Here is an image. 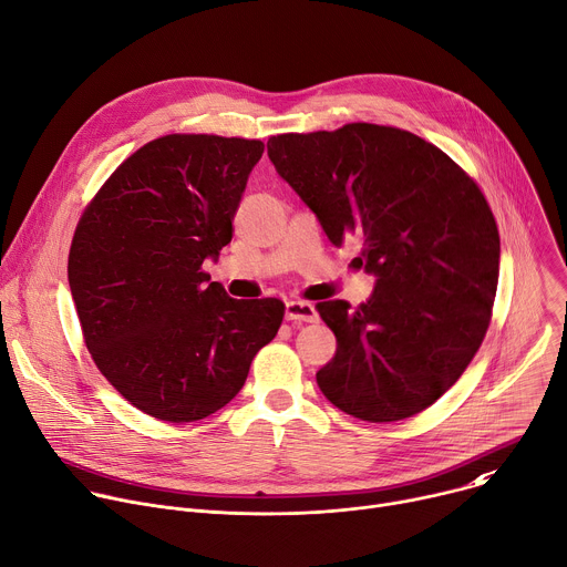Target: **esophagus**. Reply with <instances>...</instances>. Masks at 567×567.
<instances>
[{
    "label": "esophagus",
    "instance_id": "34e87169",
    "mask_svg": "<svg viewBox=\"0 0 567 567\" xmlns=\"http://www.w3.org/2000/svg\"><path fill=\"white\" fill-rule=\"evenodd\" d=\"M287 321L293 323H315L319 321V312L312 302L307 300H289L287 302Z\"/></svg>",
    "mask_w": 567,
    "mask_h": 567
}]
</instances>
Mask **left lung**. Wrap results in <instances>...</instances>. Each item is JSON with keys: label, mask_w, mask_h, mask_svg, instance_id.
Returning a JSON list of instances; mask_svg holds the SVG:
<instances>
[{"label": "left lung", "mask_w": 567, "mask_h": 567, "mask_svg": "<svg viewBox=\"0 0 567 567\" xmlns=\"http://www.w3.org/2000/svg\"><path fill=\"white\" fill-rule=\"evenodd\" d=\"M267 148L328 239L357 237L359 265L378 276L357 310L317 305L337 337L319 389L359 421L421 414L468 369L493 317L499 233L486 196L447 153L395 126L282 133Z\"/></svg>", "instance_id": "1"}]
</instances>
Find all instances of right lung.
<instances>
[{"mask_svg":"<svg viewBox=\"0 0 567 567\" xmlns=\"http://www.w3.org/2000/svg\"><path fill=\"white\" fill-rule=\"evenodd\" d=\"M265 142L172 133L99 187L74 230L68 278L96 369L133 406L192 423L226 406L285 317L278 298L237 300L203 271Z\"/></svg>","mask_w":567,"mask_h":567,"instance_id":"1","label":"right lung"}]
</instances>
